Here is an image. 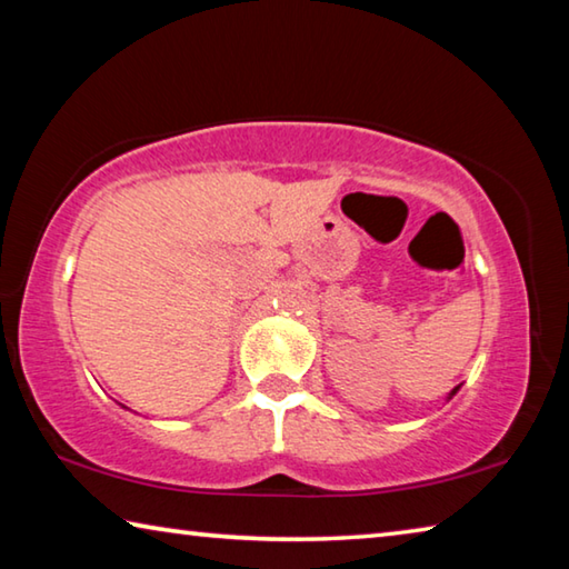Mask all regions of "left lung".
Returning <instances> with one entry per match:
<instances>
[{
  "label": "left lung",
  "instance_id": "1",
  "mask_svg": "<svg viewBox=\"0 0 569 569\" xmlns=\"http://www.w3.org/2000/svg\"><path fill=\"white\" fill-rule=\"evenodd\" d=\"M457 391H459V387H455V389H451V393H449V399H451V397H455V393H457Z\"/></svg>",
  "mask_w": 569,
  "mask_h": 569
}]
</instances>
